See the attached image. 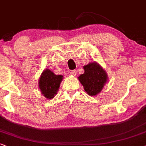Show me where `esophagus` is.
I'll use <instances>...</instances> for the list:
<instances>
[{
    "mask_svg": "<svg viewBox=\"0 0 146 146\" xmlns=\"http://www.w3.org/2000/svg\"><path fill=\"white\" fill-rule=\"evenodd\" d=\"M69 73L71 75H73V76H75V75H76V73H77V71L76 70H73V71H71Z\"/></svg>",
    "mask_w": 146,
    "mask_h": 146,
    "instance_id": "obj_1",
    "label": "esophagus"
}]
</instances>
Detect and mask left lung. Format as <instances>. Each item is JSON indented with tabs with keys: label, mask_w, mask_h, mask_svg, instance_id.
Listing matches in <instances>:
<instances>
[{
	"label": "left lung",
	"mask_w": 146,
	"mask_h": 146,
	"mask_svg": "<svg viewBox=\"0 0 146 146\" xmlns=\"http://www.w3.org/2000/svg\"><path fill=\"white\" fill-rule=\"evenodd\" d=\"M84 73L78 79L88 95L96 96L102 91L107 82L108 76L105 70L96 62L84 66Z\"/></svg>",
	"instance_id": "8db88e82"
}]
</instances>
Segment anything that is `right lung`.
<instances>
[{"label":"right lung","mask_w":146,"mask_h":146,"mask_svg":"<svg viewBox=\"0 0 146 146\" xmlns=\"http://www.w3.org/2000/svg\"><path fill=\"white\" fill-rule=\"evenodd\" d=\"M63 76L55 75L48 69L44 70L39 79V88L41 93L48 100L52 99L57 94Z\"/></svg>","instance_id":"1"}]
</instances>
